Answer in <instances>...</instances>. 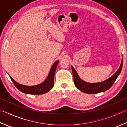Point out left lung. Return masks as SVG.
<instances>
[{
	"label": "left lung",
	"mask_w": 127,
	"mask_h": 127,
	"mask_svg": "<svg viewBox=\"0 0 127 127\" xmlns=\"http://www.w3.org/2000/svg\"><path fill=\"white\" fill-rule=\"evenodd\" d=\"M123 66V59H122L121 64L117 71L109 78L101 82L88 83L84 81L79 77L76 69L71 66L72 73L73 76V81L75 86L81 92L87 94H96L101 92L106 91L112 87L116 79L121 73Z\"/></svg>",
	"instance_id": "1"
}]
</instances>
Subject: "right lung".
Segmentation results:
<instances>
[{"label":"right lung","mask_w":127,"mask_h":127,"mask_svg":"<svg viewBox=\"0 0 127 127\" xmlns=\"http://www.w3.org/2000/svg\"><path fill=\"white\" fill-rule=\"evenodd\" d=\"M59 61H56L54 63L49 72L47 78L44 81L41 83L40 84L35 85H25L21 84L16 82L12 77L9 74L12 82L14 83V85L20 91L27 94L32 95H40L45 94L53 88L54 84V75L57 66H58Z\"/></svg>","instance_id":"obj_1"}]
</instances>
